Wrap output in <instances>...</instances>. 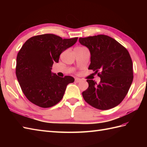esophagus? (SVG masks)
I'll return each instance as SVG.
<instances>
[{
  "label": "esophagus",
  "mask_w": 147,
  "mask_h": 147,
  "mask_svg": "<svg viewBox=\"0 0 147 147\" xmlns=\"http://www.w3.org/2000/svg\"><path fill=\"white\" fill-rule=\"evenodd\" d=\"M75 82L76 83L81 82H82V79H80V78H75Z\"/></svg>",
  "instance_id": "34e87169"
}]
</instances>
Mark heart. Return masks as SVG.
Segmentation results:
<instances>
[{
	"instance_id": "obj_1",
	"label": "heart",
	"mask_w": 147,
	"mask_h": 147,
	"mask_svg": "<svg viewBox=\"0 0 147 147\" xmlns=\"http://www.w3.org/2000/svg\"><path fill=\"white\" fill-rule=\"evenodd\" d=\"M85 49V47H78L75 48V49Z\"/></svg>"
}]
</instances>
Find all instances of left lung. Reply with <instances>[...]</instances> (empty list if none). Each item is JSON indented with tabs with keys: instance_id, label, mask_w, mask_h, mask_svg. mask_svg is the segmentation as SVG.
Instances as JSON below:
<instances>
[{
	"instance_id": "8db88e82",
	"label": "left lung",
	"mask_w": 147,
	"mask_h": 147,
	"mask_svg": "<svg viewBox=\"0 0 147 147\" xmlns=\"http://www.w3.org/2000/svg\"><path fill=\"white\" fill-rule=\"evenodd\" d=\"M91 54L88 69L100 78L98 84L87 80L88 88L82 93L85 100L100 110L118 105L125 98L133 80V62L127 49L111 37L98 35L80 38Z\"/></svg>"
}]
</instances>
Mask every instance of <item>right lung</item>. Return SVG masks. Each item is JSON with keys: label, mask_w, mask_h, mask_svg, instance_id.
Here are the masks:
<instances>
[{"label": "right lung", "mask_w": 147, "mask_h": 147, "mask_svg": "<svg viewBox=\"0 0 147 147\" xmlns=\"http://www.w3.org/2000/svg\"><path fill=\"white\" fill-rule=\"evenodd\" d=\"M78 37L62 39L54 34L31 37L22 46L16 59V74L24 95L35 105L49 108L61 100L70 76L59 77L51 72L61 54L77 42Z\"/></svg>", "instance_id": "add662e5"}]
</instances>
